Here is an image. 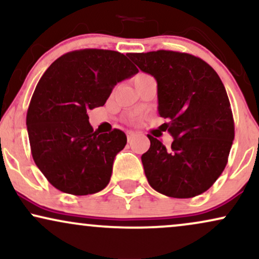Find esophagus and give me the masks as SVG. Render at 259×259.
Listing matches in <instances>:
<instances>
[{
    "label": "esophagus",
    "mask_w": 259,
    "mask_h": 259,
    "mask_svg": "<svg viewBox=\"0 0 259 259\" xmlns=\"http://www.w3.org/2000/svg\"><path fill=\"white\" fill-rule=\"evenodd\" d=\"M126 138H127V141H130L134 138V133L133 132H126Z\"/></svg>",
    "instance_id": "1"
}]
</instances>
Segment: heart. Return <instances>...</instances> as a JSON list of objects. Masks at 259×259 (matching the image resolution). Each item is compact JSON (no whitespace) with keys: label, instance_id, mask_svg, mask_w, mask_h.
Returning <instances> with one entry per match:
<instances>
[{"label":"heart","instance_id":"obj_1","mask_svg":"<svg viewBox=\"0 0 259 259\" xmlns=\"http://www.w3.org/2000/svg\"><path fill=\"white\" fill-rule=\"evenodd\" d=\"M147 77H149L148 74H145V73H140V74H138V76L135 77V78H134V82H135V83H138V82H140V80H142V79L147 78Z\"/></svg>","mask_w":259,"mask_h":259}]
</instances>
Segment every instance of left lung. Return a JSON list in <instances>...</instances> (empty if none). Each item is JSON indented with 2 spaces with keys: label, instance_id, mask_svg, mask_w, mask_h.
I'll use <instances>...</instances> for the list:
<instances>
[{
  "label": "left lung",
  "instance_id": "1",
  "mask_svg": "<svg viewBox=\"0 0 259 259\" xmlns=\"http://www.w3.org/2000/svg\"><path fill=\"white\" fill-rule=\"evenodd\" d=\"M158 84V111L172 135L166 148L147 135L141 160L148 183L171 198L206 192L223 172L234 140V119L222 80L200 58L174 51L129 53Z\"/></svg>",
  "mask_w": 259,
  "mask_h": 259
}]
</instances>
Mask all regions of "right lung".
Returning <instances> with one entry per match:
<instances>
[{"label":"right lung","mask_w":259,"mask_h":259,"mask_svg":"<svg viewBox=\"0 0 259 259\" xmlns=\"http://www.w3.org/2000/svg\"><path fill=\"white\" fill-rule=\"evenodd\" d=\"M139 72L119 52L80 49L61 55L47 68L26 114L31 153L59 191L94 194L110 182L113 160L126 135L96 133L88 112L104 106L118 82Z\"/></svg>","instance_id":"add662e5"}]
</instances>
